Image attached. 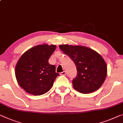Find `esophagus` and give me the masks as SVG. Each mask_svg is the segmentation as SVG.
I'll return each mask as SVG.
<instances>
[{
	"label": "esophagus",
	"instance_id": "obj_1",
	"mask_svg": "<svg viewBox=\"0 0 123 123\" xmlns=\"http://www.w3.org/2000/svg\"><path fill=\"white\" fill-rule=\"evenodd\" d=\"M60 74L62 75H66V71H63V72L60 73Z\"/></svg>",
	"mask_w": 123,
	"mask_h": 123
}]
</instances>
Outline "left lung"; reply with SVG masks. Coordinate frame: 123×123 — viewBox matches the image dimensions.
<instances>
[{"mask_svg":"<svg viewBox=\"0 0 123 123\" xmlns=\"http://www.w3.org/2000/svg\"><path fill=\"white\" fill-rule=\"evenodd\" d=\"M59 48L76 66L77 75L72 82L75 90L90 93L101 87L106 78L107 66L98 53L80 45L62 44Z\"/></svg>","mask_w":123,"mask_h":123,"instance_id":"obj_1","label":"left lung"}]
</instances>
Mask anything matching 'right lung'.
Here are the masks:
<instances>
[{"label": "right lung", "mask_w": 123, "mask_h": 123, "mask_svg": "<svg viewBox=\"0 0 123 123\" xmlns=\"http://www.w3.org/2000/svg\"><path fill=\"white\" fill-rule=\"evenodd\" d=\"M56 46L47 44L37 45L26 51L18 59L15 67V76L21 87L35 96L47 93L53 85L59 74L55 67L48 59Z\"/></svg>", "instance_id": "add662e5"}]
</instances>
